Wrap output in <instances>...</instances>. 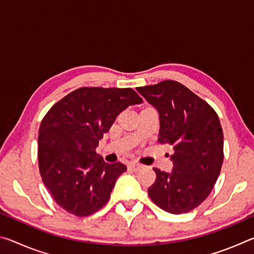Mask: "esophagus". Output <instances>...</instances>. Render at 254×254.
I'll use <instances>...</instances> for the list:
<instances>
[{"mask_svg":"<svg viewBox=\"0 0 254 254\" xmlns=\"http://www.w3.org/2000/svg\"><path fill=\"white\" fill-rule=\"evenodd\" d=\"M127 168L132 171H139L141 168H142V165H140V163H135V162H131L128 163Z\"/></svg>","mask_w":254,"mask_h":254,"instance_id":"obj_1","label":"esophagus"}]
</instances>
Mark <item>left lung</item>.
Segmentation results:
<instances>
[{
	"label": "left lung",
	"mask_w": 254,
	"mask_h": 254,
	"mask_svg": "<svg viewBox=\"0 0 254 254\" xmlns=\"http://www.w3.org/2000/svg\"><path fill=\"white\" fill-rule=\"evenodd\" d=\"M159 112V142L174 149L173 171L157 168L148 194L171 214L188 213L207 198L220 176L224 152L223 131L215 110L176 80L137 87Z\"/></svg>",
	"instance_id": "obj_1"
}]
</instances>
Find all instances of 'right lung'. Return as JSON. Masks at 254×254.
<instances>
[{
	"label": "right lung",
	"instance_id": "1",
	"mask_svg": "<svg viewBox=\"0 0 254 254\" xmlns=\"http://www.w3.org/2000/svg\"><path fill=\"white\" fill-rule=\"evenodd\" d=\"M141 102L132 88L80 87L47 112L38 135L39 171L54 200L66 212L85 217L109 201L127 166L106 163L95 149L118 115Z\"/></svg>",
	"mask_w": 254,
	"mask_h": 254
}]
</instances>
